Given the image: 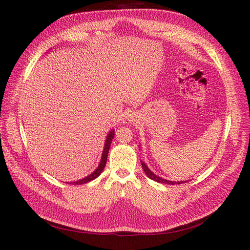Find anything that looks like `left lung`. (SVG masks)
<instances>
[{"mask_svg": "<svg viewBox=\"0 0 250 250\" xmlns=\"http://www.w3.org/2000/svg\"><path fill=\"white\" fill-rule=\"evenodd\" d=\"M142 164V167H143V169H144V171H145V173H146V175L150 178V179H152V180H155V181H157V183H162V184H168V185H179V184H184L183 181H178V183H175V181H170V180H166V179H164V178H161V177H158V176H156L154 173H152L151 172L149 169H148V167L147 166L144 164L143 162L141 163Z\"/></svg>", "mask_w": 250, "mask_h": 250, "instance_id": "1", "label": "left lung"}]
</instances>
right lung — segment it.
<instances>
[{
    "mask_svg": "<svg viewBox=\"0 0 250 250\" xmlns=\"http://www.w3.org/2000/svg\"><path fill=\"white\" fill-rule=\"evenodd\" d=\"M113 137H115V131L111 130L109 132V134L107 135V138H106V142H105V146H104V150H103V153H102L101 162H100V165L98 166V168L96 169V171L93 172L92 174H90V175H88L85 178L80 179L78 181H75V183H71V185H83V184H86V183H88V181L93 180V179L97 178L98 176L100 175V174L103 171V169H104V167H105V165H106L108 151H109V147H110V144H111V141H112Z\"/></svg>",
    "mask_w": 250,
    "mask_h": 250,
    "instance_id": "1",
    "label": "right lung"
}]
</instances>
